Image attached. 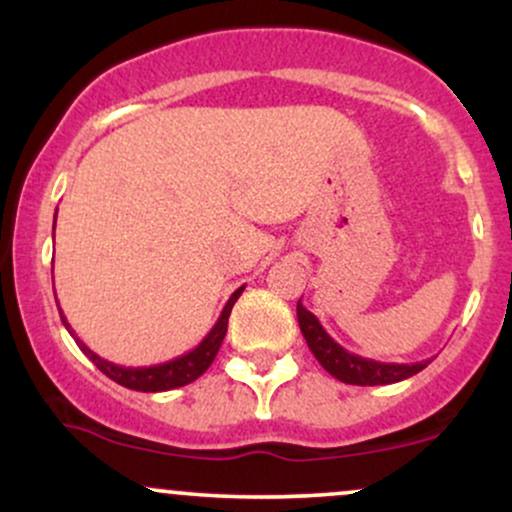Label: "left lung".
<instances>
[{
	"label": "left lung",
	"instance_id": "1",
	"mask_svg": "<svg viewBox=\"0 0 512 512\" xmlns=\"http://www.w3.org/2000/svg\"><path fill=\"white\" fill-rule=\"evenodd\" d=\"M298 313V325H301V332L308 342L313 356L320 361V366L327 370V373L334 375L337 380H342L346 385H390L399 383V380H407L411 375H416L419 370H424L428 361L419 363H380L373 361V358H363L358 354H351L344 346H339L330 334L325 332V327L320 325V320L310 313L305 305L298 301L296 305Z\"/></svg>",
	"mask_w": 512,
	"mask_h": 512
}]
</instances>
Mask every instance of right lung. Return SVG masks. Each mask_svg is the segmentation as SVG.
<instances>
[{
  "label": "right lung",
  "mask_w": 512,
  "mask_h": 512,
  "mask_svg": "<svg viewBox=\"0 0 512 512\" xmlns=\"http://www.w3.org/2000/svg\"><path fill=\"white\" fill-rule=\"evenodd\" d=\"M243 289L245 286H240V289L233 293L231 298H228V303L223 305L221 317L216 320V325L211 327V332L195 346V349L187 351V354H182L178 358H173V361L156 363V366L132 368V366H117V363H113V361H105V358L98 356L96 351L88 349V346L81 342L79 337H76L72 325H69L64 313H60V317H62L64 327H67L69 334L76 339V344H79V349L84 351V354L91 358L93 363H96V368L101 370V373L108 375L110 380H115L117 385L129 387V390H137V392H166V390H175V387H182V385L192 383V380H197L199 375H202L204 370L214 363V358L221 349L223 337H226L228 315H231L233 305H236Z\"/></svg>",
  "instance_id": "add662e5"
}]
</instances>
